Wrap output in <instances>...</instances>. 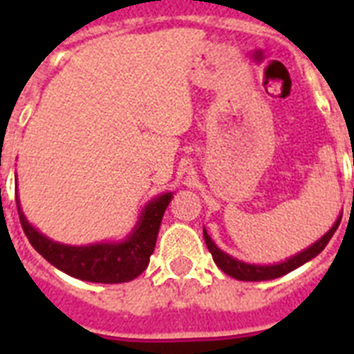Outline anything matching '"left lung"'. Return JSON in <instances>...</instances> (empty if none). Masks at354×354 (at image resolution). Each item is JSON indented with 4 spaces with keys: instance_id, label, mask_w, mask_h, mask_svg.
Segmentation results:
<instances>
[{
    "instance_id": "8db88e82",
    "label": "left lung",
    "mask_w": 354,
    "mask_h": 354,
    "mask_svg": "<svg viewBox=\"0 0 354 354\" xmlns=\"http://www.w3.org/2000/svg\"><path fill=\"white\" fill-rule=\"evenodd\" d=\"M340 221L342 216H338V221L335 222V226L330 227L329 232L325 233L319 241H316L313 246H308L307 250H303V252L296 253L294 257L286 259L283 263H277V264H250V263H242V261H236L233 259L232 255H227L221 250V248L216 246L215 242L211 241V236L207 235V232L204 230V241L207 244V250L211 252L213 255V261L218 268L224 272V274L232 275L235 279L239 281H268V279H275V277H281V275L288 274L292 270L299 268L301 264L308 263L310 259H314L318 255L325 246H327V242L330 241V236L335 235V232L338 230L340 226Z\"/></svg>"
}]
</instances>
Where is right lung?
Wrapping results in <instances>:
<instances>
[{"mask_svg": "<svg viewBox=\"0 0 354 354\" xmlns=\"http://www.w3.org/2000/svg\"><path fill=\"white\" fill-rule=\"evenodd\" d=\"M171 198L172 193H165L150 200L141 211V216L132 233L122 242H101L90 246H68L47 239L27 222L19 207L18 196H16V205H18L19 222L29 242L55 268L62 270L64 274L77 279L112 285V283H127L136 279L149 266L161 218Z\"/></svg>", "mask_w": 354, "mask_h": 354, "instance_id": "add662e5", "label": "right lung"}]
</instances>
